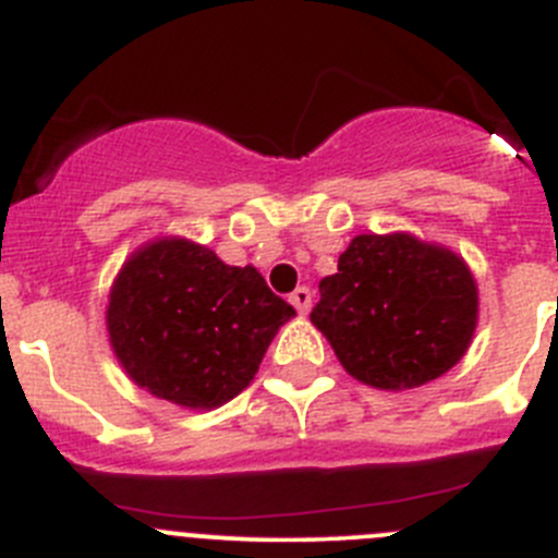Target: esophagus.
<instances>
[{
	"label": "esophagus",
	"mask_w": 558,
	"mask_h": 558,
	"mask_svg": "<svg viewBox=\"0 0 558 558\" xmlns=\"http://www.w3.org/2000/svg\"><path fill=\"white\" fill-rule=\"evenodd\" d=\"M290 304L299 310V315H306V312H310V306H312L310 288H295L293 293H290Z\"/></svg>",
	"instance_id": "obj_1"
}]
</instances>
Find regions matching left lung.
<instances>
[{
	"label": "left lung",
	"mask_w": 558,
	"mask_h": 558,
	"mask_svg": "<svg viewBox=\"0 0 558 558\" xmlns=\"http://www.w3.org/2000/svg\"><path fill=\"white\" fill-rule=\"evenodd\" d=\"M310 317L355 380L386 391L416 389L465 355L480 320V290L452 248L411 232H369L339 254Z\"/></svg>",
	"instance_id": "left-lung-1"
}]
</instances>
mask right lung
<instances>
[{
  "instance_id": "right-lung-1",
  "label": "right lung",
  "mask_w": 558,
  "mask_h": 558,
  "mask_svg": "<svg viewBox=\"0 0 558 558\" xmlns=\"http://www.w3.org/2000/svg\"><path fill=\"white\" fill-rule=\"evenodd\" d=\"M293 315L254 265H227L203 243L167 235L123 263L109 290L106 331L140 389L210 411L252 384L270 339Z\"/></svg>"
}]
</instances>
